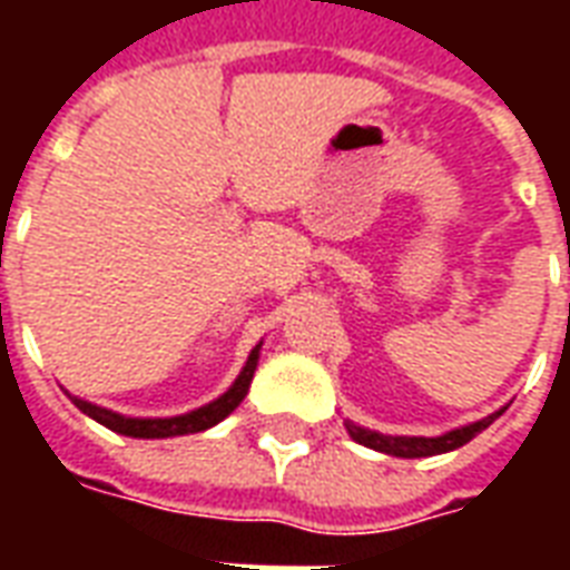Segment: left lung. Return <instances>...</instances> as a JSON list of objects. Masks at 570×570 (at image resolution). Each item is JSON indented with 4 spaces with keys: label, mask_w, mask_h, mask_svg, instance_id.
Listing matches in <instances>:
<instances>
[{
    "label": "left lung",
    "mask_w": 570,
    "mask_h": 570,
    "mask_svg": "<svg viewBox=\"0 0 570 570\" xmlns=\"http://www.w3.org/2000/svg\"><path fill=\"white\" fill-rule=\"evenodd\" d=\"M498 415H501V412H494V415L476 421V424L452 430V433H445V436H384V433L363 430L357 428V424H347V433H351V440L360 442V445H370L375 452L394 454V458H428V454H442L452 452V449H461L464 442H470L476 433H482V430L489 428Z\"/></svg>",
    "instance_id": "8db88e82"
}]
</instances>
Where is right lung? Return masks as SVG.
<instances>
[{
	"mask_svg": "<svg viewBox=\"0 0 570 570\" xmlns=\"http://www.w3.org/2000/svg\"><path fill=\"white\" fill-rule=\"evenodd\" d=\"M256 363H259V345L253 347V354L247 357V366L237 375V382L225 391L219 400H213L207 406L195 409L188 415H176V419H125V415H116L109 409L94 406V403H85V400H76L72 403L91 415L94 421H100L104 428L116 430V433H125V436H137V440H167V436H183V433H200V430L219 424L225 415H232L237 409V403L247 396L249 382H253V372H256Z\"/></svg>",
	"mask_w": 570,
	"mask_h": 570,
	"instance_id": "1",
	"label": "right lung"
}]
</instances>
